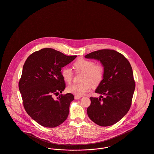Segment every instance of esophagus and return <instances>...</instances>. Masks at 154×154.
<instances>
[{
	"instance_id": "1",
	"label": "esophagus",
	"mask_w": 154,
	"mask_h": 154,
	"mask_svg": "<svg viewBox=\"0 0 154 154\" xmlns=\"http://www.w3.org/2000/svg\"><path fill=\"white\" fill-rule=\"evenodd\" d=\"M81 97H82V96H79L75 95L74 97H75V99H79L80 98H81Z\"/></svg>"
}]
</instances>
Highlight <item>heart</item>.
Wrapping results in <instances>:
<instances>
[{"label": "heart", "mask_w": 154, "mask_h": 154, "mask_svg": "<svg viewBox=\"0 0 154 154\" xmlns=\"http://www.w3.org/2000/svg\"><path fill=\"white\" fill-rule=\"evenodd\" d=\"M73 67L77 72H82L79 83H74L67 87V91L76 96H81L88 92L92 86H97L102 81L104 75V68L102 64L96 63L92 60L81 58L73 64ZM62 76L63 80L70 83L73 78L71 69L65 67L62 69Z\"/></svg>", "instance_id": "b5f03b06"}]
</instances>
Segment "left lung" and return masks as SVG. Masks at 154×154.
I'll list each match as a JSON object with an SVG mask.
<instances>
[{"mask_svg":"<svg viewBox=\"0 0 154 154\" xmlns=\"http://www.w3.org/2000/svg\"><path fill=\"white\" fill-rule=\"evenodd\" d=\"M85 57L100 61L104 68L102 81L95 91L102 96L99 98L91 97L88 115L99 125H112L130 109L135 87L131 66L123 54L112 50L96 51Z\"/></svg>","mask_w":154,"mask_h":154,"instance_id":"obj_1","label":"left lung"}]
</instances>
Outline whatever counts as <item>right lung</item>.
<instances>
[{
	"mask_svg": "<svg viewBox=\"0 0 154 154\" xmlns=\"http://www.w3.org/2000/svg\"><path fill=\"white\" fill-rule=\"evenodd\" d=\"M76 57L46 48L31 54L23 65L19 82L23 106L31 118L42 126L57 127L68 116L73 95L61 94L57 99L53 96L62 93L66 86L62 68Z\"/></svg>",
	"mask_w": 154,
	"mask_h": 154,
	"instance_id": "1",
	"label": "right lung"
}]
</instances>
